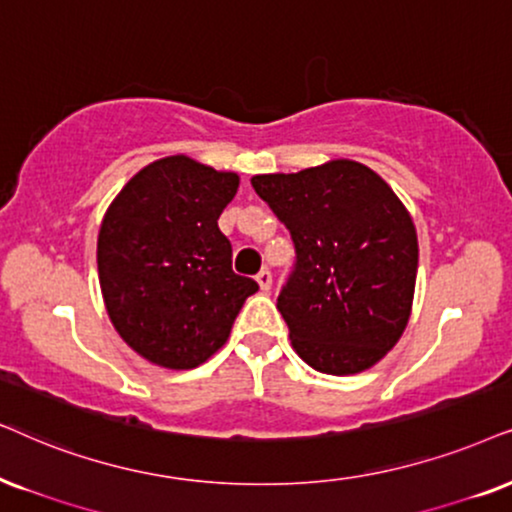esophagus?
I'll use <instances>...</instances> for the list:
<instances>
[{
  "label": "esophagus",
  "mask_w": 512,
  "mask_h": 512,
  "mask_svg": "<svg viewBox=\"0 0 512 512\" xmlns=\"http://www.w3.org/2000/svg\"><path fill=\"white\" fill-rule=\"evenodd\" d=\"M255 281L260 283V288L264 290V293H269V290H271V271L269 269H262L260 274L255 276Z\"/></svg>",
  "instance_id": "34e87169"
}]
</instances>
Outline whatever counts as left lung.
Returning <instances> with one entry per match:
<instances>
[{"instance_id": "1", "label": "left lung", "mask_w": 512, "mask_h": 512, "mask_svg": "<svg viewBox=\"0 0 512 512\" xmlns=\"http://www.w3.org/2000/svg\"><path fill=\"white\" fill-rule=\"evenodd\" d=\"M250 181L295 245L276 302L295 352L328 375L378 364L411 316L418 236L409 210L354 160Z\"/></svg>"}]
</instances>
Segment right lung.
<instances>
[{"label": "right lung", "instance_id": "obj_1", "mask_svg": "<svg viewBox=\"0 0 512 512\" xmlns=\"http://www.w3.org/2000/svg\"><path fill=\"white\" fill-rule=\"evenodd\" d=\"M238 174L186 155L146 165L106 210L96 264L106 312L134 352L186 371L229 340L257 283L231 269V243L217 219Z\"/></svg>", "mask_w": 512, "mask_h": 512}]
</instances>
